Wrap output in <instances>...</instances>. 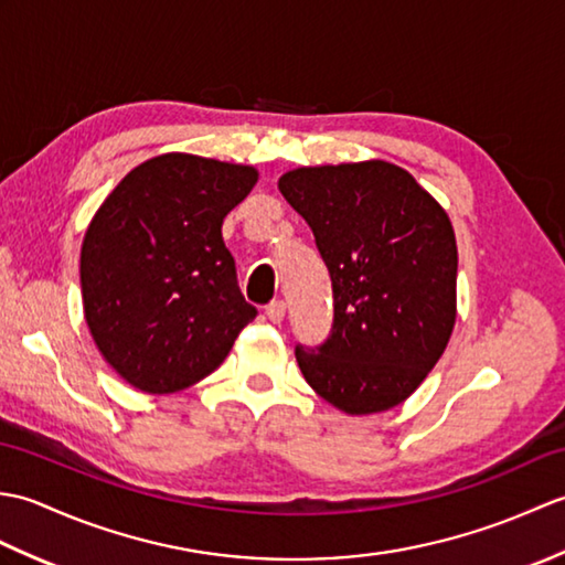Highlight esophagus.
<instances>
[{
	"mask_svg": "<svg viewBox=\"0 0 565 565\" xmlns=\"http://www.w3.org/2000/svg\"><path fill=\"white\" fill-rule=\"evenodd\" d=\"M264 313H267V318L274 322V326H279V322H281L284 316H286V303H284V301H271V303L267 306V310H264Z\"/></svg>",
	"mask_w": 565,
	"mask_h": 565,
	"instance_id": "1",
	"label": "esophagus"
}]
</instances>
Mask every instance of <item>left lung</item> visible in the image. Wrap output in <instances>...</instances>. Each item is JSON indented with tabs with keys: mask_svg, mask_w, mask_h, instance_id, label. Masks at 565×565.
<instances>
[{
	"mask_svg": "<svg viewBox=\"0 0 565 565\" xmlns=\"http://www.w3.org/2000/svg\"><path fill=\"white\" fill-rule=\"evenodd\" d=\"M279 191L328 264L332 332L296 347L303 379L347 415L401 405L444 354L456 322V237L447 211L403 167H298Z\"/></svg>",
	"mask_w": 565,
	"mask_h": 565,
	"instance_id": "1",
	"label": "left lung"
}]
</instances>
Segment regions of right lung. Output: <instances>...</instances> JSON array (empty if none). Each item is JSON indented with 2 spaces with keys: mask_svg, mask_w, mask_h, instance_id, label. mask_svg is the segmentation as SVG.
I'll return each mask as SVG.
<instances>
[{
  "mask_svg": "<svg viewBox=\"0 0 565 565\" xmlns=\"http://www.w3.org/2000/svg\"><path fill=\"white\" fill-rule=\"evenodd\" d=\"M257 177L249 164L167 152L130 170L94 213L79 255L84 320L134 388L194 386L255 320L221 227Z\"/></svg>",
  "mask_w": 565,
  "mask_h": 565,
  "instance_id": "right-lung-1",
  "label": "right lung"
}]
</instances>
